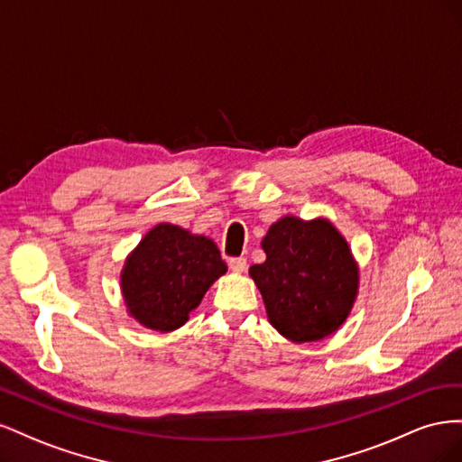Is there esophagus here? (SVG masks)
Segmentation results:
<instances>
[{
  "mask_svg": "<svg viewBox=\"0 0 462 462\" xmlns=\"http://www.w3.org/2000/svg\"><path fill=\"white\" fill-rule=\"evenodd\" d=\"M227 263H229L231 272H235V273H243V272L246 270V258H243V256L229 258V260H227Z\"/></svg>",
  "mask_w": 462,
  "mask_h": 462,
  "instance_id": "obj_1",
  "label": "esophagus"
}]
</instances>
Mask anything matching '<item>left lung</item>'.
Returning a JSON list of instances; mask_svg holds the SVG:
<instances>
[{
	"label": "left lung",
	"instance_id": "obj_1",
	"mask_svg": "<svg viewBox=\"0 0 462 462\" xmlns=\"http://www.w3.org/2000/svg\"><path fill=\"white\" fill-rule=\"evenodd\" d=\"M263 263L250 268L272 326L287 339L318 341L337 329L356 297L358 270L328 219L283 217L263 236Z\"/></svg>",
	"mask_w": 462,
	"mask_h": 462
}]
</instances>
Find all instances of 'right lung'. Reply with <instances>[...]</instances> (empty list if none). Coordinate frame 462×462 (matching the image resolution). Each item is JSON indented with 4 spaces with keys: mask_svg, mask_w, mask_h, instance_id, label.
<instances>
[{
    "mask_svg": "<svg viewBox=\"0 0 462 462\" xmlns=\"http://www.w3.org/2000/svg\"><path fill=\"white\" fill-rule=\"evenodd\" d=\"M226 272L227 265L212 239L162 223L125 263V302L143 326L173 331L185 324L209 285Z\"/></svg>",
    "mask_w": 462,
    "mask_h": 462,
    "instance_id": "add662e5",
    "label": "right lung"
}]
</instances>
